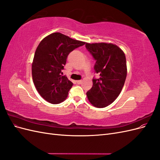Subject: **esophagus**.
I'll return each mask as SVG.
<instances>
[{
	"instance_id": "34e87169",
	"label": "esophagus",
	"mask_w": 160,
	"mask_h": 160,
	"mask_svg": "<svg viewBox=\"0 0 160 160\" xmlns=\"http://www.w3.org/2000/svg\"><path fill=\"white\" fill-rule=\"evenodd\" d=\"M77 83H78V84H81L82 83V81L81 80H77Z\"/></svg>"
}]
</instances>
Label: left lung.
Returning <instances> with one entry per match:
<instances>
[{"mask_svg": "<svg viewBox=\"0 0 160 160\" xmlns=\"http://www.w3.org/2000/svg\"><path fill=\"white\" fill-rule=\"evenodd\" d=\"M86 49L96 61L93 86L87 92L89 102L98 108L112 103L122 91L127 76L126 59L123 51L112 43L86 42Z\"/></svg>", "mask_w": 160, "mask_h": 160, "instance_id": "left-lung-1", "label": "left lung"}]
</instances>
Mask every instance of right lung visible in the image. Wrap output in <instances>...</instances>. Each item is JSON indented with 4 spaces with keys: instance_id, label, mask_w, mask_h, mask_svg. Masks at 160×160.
<instances>
[{
    "instance_id": "obj_1",
    "label": "right lung",
    "mask_w": 160,
    "mask_h": 160,
    "mask_svg": "<svg viewBox=\"0 0 160 160\" xmlns=\"http://www.w3.org/2000/svg\"><path fill=\"white\" fill-rule=\"evenodd\" d=\"M85 42L72 39L60 32L48 35L38 45L32 63L33 83L42 98L52 104L65 101L72 86L66 76H62L67 58Z\"/></svg>"
}]
</instances>
